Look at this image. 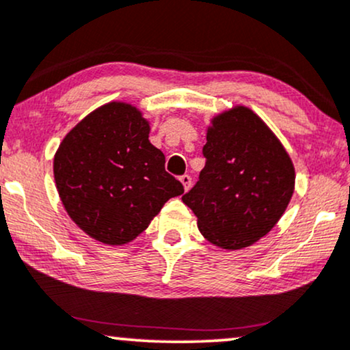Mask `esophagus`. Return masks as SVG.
I'll return each instance as SVG.
<instances>
[{
	"label": "esophagus",
	"mask_w": 350,
	"mask_h": 350,
	"mask_svg": "<svg viewBox=\"0 0 350 350\" xmlns=\"http://www.w3.org/2000/svg\"><path fill=\"white\" fill-rule=\"evenodd\" d=\"M179 180H180V183H183V186H184V191H189V187H191V184H192V179H191V176H189V174H184V176H180Z\"/></svg>",
	"instance_id": "34e87169"
}]
</instances>
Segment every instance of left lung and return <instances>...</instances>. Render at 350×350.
Listing matches in <instances>:
<instances>
[{
    "instance_id": "left-lung-1",
    "label": "left lung",
    "mask_w": 350,
    "mask_h": 350,
    "mask_svg": "<svg viewBox=\"0 0 350 350\" xmlns=\"http://www.w3.org/2000/svg\"><path fill=\"white\" fill-rule=\"evenodd\" d=\"M204 157L199 180L183 196L204 238L234 251L266 237L295 189V167L275 133L237 106L212 119Z\"/></svg>"
}]
</instances>
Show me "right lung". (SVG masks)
Instances as JSON below:
<instances>
[{
    "mask_svg": "<svg viewBox=\"0 0 350 350\" xmlns=\"http://www.w3.org/2000/svg\"><path fill=\"white\" fill-rule=\"evenodd\" d=\"M150 122L127 103L104 104L66 133L53 158V178L71 220L96 241H133L183 184L164 171V154L148 140Z\"/></svg>",
    "mask_w": 350,
    "mask_h": 350,
    "instance_id": "add662e5",
    "label": "right lung"
}]
</instances>
